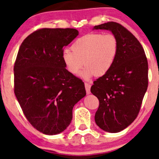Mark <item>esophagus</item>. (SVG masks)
I'll return each instance as SVG.
<instances>
[{
	"mask_svg": "<svg viewBox=\"0 0 159 159\" xmlns=\"http://www.w3.org/2000/svg\"><path fill=\"white\" fill-rule=\"evenodd\" d=\"M91 84L88 83H85V90H86V93H87V94H89V93H91Z\"/></svg>",
	"mask_w": 159,
	"mask_h": 159,
	"instance_id": "34e87169",
	"label": "esophagus"
}]
</instances>
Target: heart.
Here are the masks:
<instances>
[{
    "instance_id": "1",
    "label": "heart",
    "mask_w": 159,
    "mask_h": 159,
    "mask_svg": "<svg viewBox=\"0 0 159 159\" xmlns=\"http://www.w3.org/2000/svg\"><path fill=\"white\" fill-rule=\"evenodd\" d=\"M71 49L65 50L62 60L71 74H79L85 65L82 75L85 79L91 76H102L113 66L119 50L117 38L112 34L89 33L76 39Z\"/></svg>"
}]
</instances>
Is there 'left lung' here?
I'll return each mask as SVG.
<instances>
[{
  "label": "left lung",
  "mask_w": 159,
  "mask_h": 159,
  "mask_svg": "<svg viewBox=\"0 0 159 159\" xmlns=\"http://www.w3.org/2000/svg\"><path fill=\"white\" fill-rule=\"evenodd\" d=\"M93 29L111 31L119 43L113 66L91 88L99 102L96 124L107 132L118 133L139 113L148 86V59L139 41L119 23L111 21L95 25Z\"/></svg>",
  "instance_id": "8db88e82"
}]
</instances>
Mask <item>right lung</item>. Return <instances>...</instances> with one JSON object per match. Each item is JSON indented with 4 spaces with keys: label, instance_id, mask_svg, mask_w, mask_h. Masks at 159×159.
<instances>
[{
    "label": "right lung",
    "instance_id": "right-lung-1",
    "mask_svg": "<svg viewBox=\"0 0 159 159\" xmlns=\"http://www.w3.org/2000/svg\"><path fill=\"white\" fill-rule=\"evenodd\" d=\"M79 34L75 29H40L20 47L14 66V91L31 125L46 135L67 128L85 85L66 69L64 48Z\"/></svg>",
    "mask_w": 159,
    "mask_h": 159
}]
</instances>
